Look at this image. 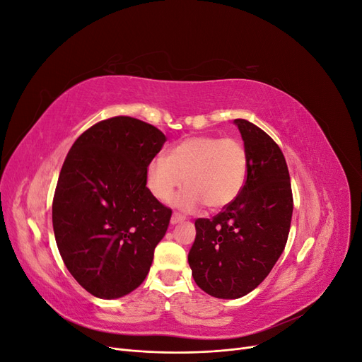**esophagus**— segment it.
Instances as JSON below:
<instances>
[{
    "mask_svg": "<svg viewBox=\"0 0 362 362\" xmlns=\"http://www.w3.org/2000/svg\"><path fill=\"white\" fill-rule=\"evenodd\" d=\"M184 218H185V217L181 216L180 213H173V214H172V218H170V223H172V225H177V223L182 222Z\"/></svg>",
    "mask_w": 362,
    "mask_h": 362,
    "instance_id": "obj_1",
    "label": "esophagus"
}]
</instances>
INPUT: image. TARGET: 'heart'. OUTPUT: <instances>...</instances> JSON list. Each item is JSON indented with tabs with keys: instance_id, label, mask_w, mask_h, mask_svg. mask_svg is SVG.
Returning a JSON list of instances; mask_svg holds the SVG:
<instances>
[{
	"instance_id": "obj_1",
	"label": "heart",
	"mask_w": 362,
	"mask_h": 362,
	"mask_svg": "<svg viewBox=\"0 0 362 362\" xmlns=\"http://www.w3.org/2000/svg\"><path fill=\"white\" fill-rule=\"evenodd\" d=\"M249 161L245 146L235 139L196 136L178 141L164 157L146 169V187L156 199L168 202L185 182L175 201L180 210L194 211L205 204L222 210L233 204L247 180Z\"/></svg>"
}]
</instances>
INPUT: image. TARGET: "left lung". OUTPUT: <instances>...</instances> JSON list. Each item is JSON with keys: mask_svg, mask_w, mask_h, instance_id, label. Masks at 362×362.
Returning a JSON list of instances; mask_svg holds the SVG:
<instances>
[{"mask_svg": "<svg viewBox=\"0 0 362 362\" xmlns=\"http://www.w3.org/2000/svg\"><path fill=\"white\" fill-rule=\"evenodd\" d=\"M249 169L238 198L213 218L194 222L189 264L198 287L217 299H238L255 290L286 247L293 194L282 151L264 131L235 119Z\"/></svg>", "mask_w": 362, "mask_h": 362, "instance_id": "left-lung-1", "label": "left lung"}]
</instances>
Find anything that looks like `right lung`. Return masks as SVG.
Segmentation results:
<instances>
[{
    "label": "right lung",
    "instance_id": "right-lung-1",
    "mask_svg": "<svg viewBox=\"0 0 362 362\" xmlns=\"http://www.w3.org/2000/svg\"><path fill=\"white\" fill-rule=\"evenodd\" d=\"M166 136L117 116L75 140L52 201L54 235L64 266L100 299H117L145 281L172 210L146 187V169Z\"/></svg>",
    "mask_w": 362,
    "mask_h": 362
}]
</instances>
